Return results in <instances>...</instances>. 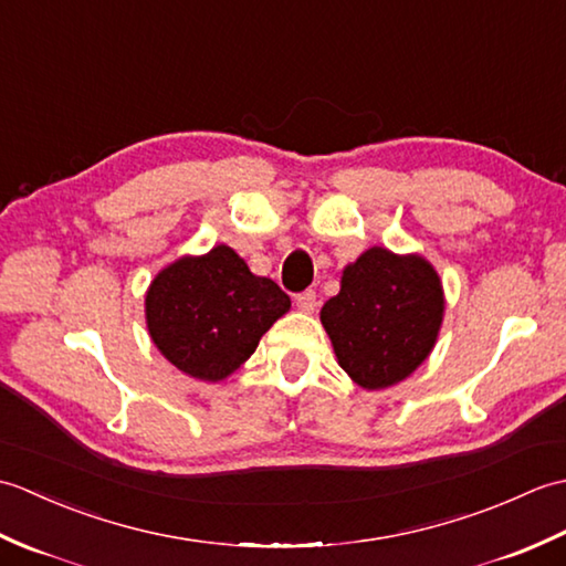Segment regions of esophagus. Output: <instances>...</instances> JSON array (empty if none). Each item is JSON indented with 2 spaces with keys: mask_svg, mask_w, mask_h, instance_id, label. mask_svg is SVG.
I'll list each match as a JSON object with an SVG mask.
<instances>
[{
  "mask_svg": "<svg viewBox=\"0 0 566 566\" xmlns=\"http://www.w3.org/2000/svg\"><path fill=\"white\" fill-rule=\"evenodd\" d=\"M316 306H318V296H316L314 290L302 292V294L296 296V308L302 311V314H314Z\"/></svg>",
  "mask_w": 566,
  "mask_h": 566,
  "instance_id": "esophagus-1",
  "label": "esophagus"
}]
</instances>
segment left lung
Returning a JSON list of instances; mask_svg holds the SVG:
<instances>
[{
	"label": "left lung",
	"instance_id": "8db88e82",
	"mask_svg": "<svg viewBox=\"0 0 566 566\" xmlns=\"http://www.w3.org/2000/svg\"><path fill=\"white\" fill-rule=\"evenodd\" d=\"M442 316L438 270L418 252L379 245L347 264L340 292L321 308L338 365L367 391L411 377L436 347Z\"/></svg>",
	"mask_w": 566,
	"mask_h": 566
}]
</instances>
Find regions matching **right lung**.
Masks as SVG:
<instances>
[{
	"label": "right lung",
	"instance_id": "obj_1",
	"mask_svg": "<svg viewBox=\"0 0 566 566\" xmlns=\"http://www.w3.org/2000/svg\"><path fill=\"white\" fill-rule=\"evenodd\" d=\"M292 308L233 248L213 245L163 268L146 292V326L167 363L199 381H223Z\"/></svg>",
	"mask_w": 566,
	"mask_h": 566
}]
</instances>
